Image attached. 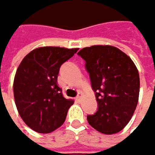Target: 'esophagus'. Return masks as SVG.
<instances>
[{"label": "esophagus", "mask_w": 155, "mask_h": 155, "mask_svg": "<svg viewBox=\"0 0 155 155\" xmlns=\"http://www.w3.org/2000/svg\"><path fill=\"white\" fill-rule=\"evenodd\" d=\"M81 99H82V95H81L80 93H78V95L76 97V100H77L78 102H80Z\"/></svg>", "instance_id": "esophagus-1"}]
</instances>
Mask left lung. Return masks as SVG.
<instances>
[{"label":"left lung","instance_id":"1","mask_svg":"<svg viewBox=\"0 0 155 155\" xmlns=\"http://www.w3.org/2000/svg\"><path fill=\"white\" fill-rule=\"evenodd\" d=\"M85 61L98 104L89 124L105 134L118 133L128 123L137 106L140 78L129 57L111 45H92L78 52Z\"/></svg>","mask_w":155,"mask_h":155}]
</instances>
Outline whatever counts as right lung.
<instances>
[{
    "mask_svg": "<svg viewBox=\"0 0 155 155\" xmlns=\"http://www.w3.org/2000/svg\"><path fill=\"white\" fill-rule=\"evenodd\" d=\"M78 48L39 47L23 58L14 81L18 112L33 130L46 134L65 121L72 100L63 97L57 84L59 69L78 51Z\"/></svg>",
    "mask_w": 155,
    "mask_h": 155,
    "instance_id": "1",
    "label": "right lung"
}]
</instances>
